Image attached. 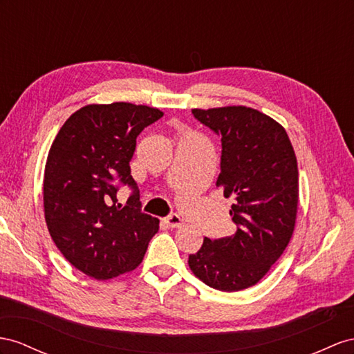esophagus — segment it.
I'll use <instances>...</instances> for the list:
<instances>
[{
    "label": "esophagus",
    "mask_w": 354,
    "mask_h": 354,
    "mask_svg": "<svg viewBox=\"0 0 354 354\" xmlns=\"http://www.w3.org/2000/svg\"><path fill=\"white\" fill-rule=\"evenodd\" d=\"M165 221H166V224H167V227H170V229L180 227V224H183V220H180V216L176 215V214L169 215Z\"/></svg>",
    "instance_id": "1"
}]
</instances>
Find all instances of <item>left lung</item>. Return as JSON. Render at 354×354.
<instances>
[{"instance_id":"obj_1","label":"left lung","mask_w":354,"mask_h":354,"mask_svg":"<svg viewBox=\"0 0 354 354\" xmlns=\"http://www.w3.org/2000/svg\"><path fill=\"white\" fill-rule=\"evenodd\" d=\"M198 121L221 136L216 187L232 197L236 232L189 254L193 274L212 288L239 292L256 286L293 236L299 180L297 160L284 127L247 106L193 109Z\"/></svg>"}]
</instances>
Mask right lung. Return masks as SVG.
Listing matches in <instances>:
<instances>
[{
  "label": "right lung",
  "mask_w": 354,
  "mask_h": 354,
  "mask_svg": "<svg viewBox=\"0 0 354 354\" xmlns=\"http://www.w3.org/2000/svg\"><path fill=\"white\" fill-rule=\"evenodd\" d=\"M162 116L157 107L116 102L86 104L53 139L43 178L44 220L61 254L103 281L138 268L158 218L140 212L130 161L136 139ZM133 188L122 207L117 185Z\"/></svg>",
  "instance_id": "add662e5"
}]
</instances>
